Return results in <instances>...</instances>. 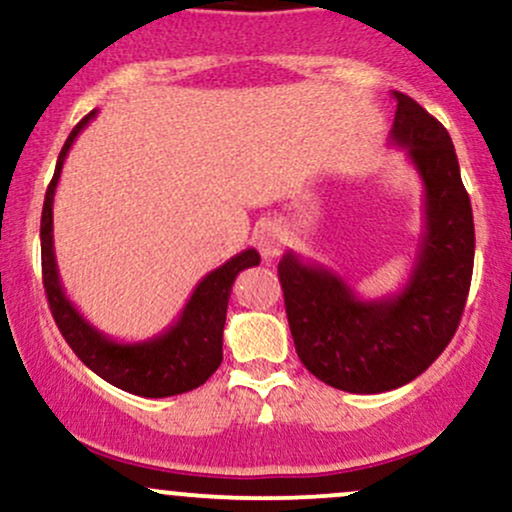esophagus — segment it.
<instances>
[{
    "label": "esophagus",
    "instance_id": "34e87169",
    "mask_svg": "<svg viewBox=\"0 0 512 512\" xmlns=\"http://www.w3.org/2000/svg\"><path fill=\"white\" fill-rule=\"evenodd\" d=\"M255 243H257V248H260L264 260H274V257L279 255L281 248H284V243H286L284 228H281L279 223H274V221L264 223V226L257 228Z\"/></svg>",
    "mask_w": 512,
    "mask_h": 512
}]
</instances>
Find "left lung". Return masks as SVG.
Here are the masks:
<instances>
[{
	"label": "left lung",
	"instance_id": "obj_1",
	"mask_svg": "<svg viewBox=\"0 0 512 512\" xmlns=\"http://www.w3.org/2000/svg\"><path fill=\"white\" fill-rule=\"evenodd\" d=\"M392 96L390 139L407 149L424 182V233L404 289L363 301L322 264L291 250L279 262L298 358L322 383L356 395L419 378L455 337L472 284V204L448 129L407 93Z\"/></svg>",
	"mask_w": 512,
	"mask_h": 512
}]
</instances>
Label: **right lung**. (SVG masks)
Returning a JSON list of instances; mask_svg holds the SVG:
<instances>
[{"label": "right lung", "mask_w": 512, "mask_h": 512, "mask_svg": "<svg viewBox=\"0 0 512 512\" xmlns=\"http://www.w3.org/2000/svg\"><path fill=\"white\" fill-rule=\"evenodd\" d=\"M98 110H91L72 129L57 158L48 192H45L43 219H40V255H43V284L48 303L60 327L62 337L72 351L96 375L120 390L139 397H173L204 385L223 361V325H226L228 298L236 276L243 269L260 264L257 250H243L219 269L209 272L192 291L190 301L178 320L154 339L146 342H115L98 332L79 310L74 308L62 289L57 272L55 245H52V202L60 182L64 158L72 149L74 139Z\"/></svg>", "instance_id": "right-lung-1"}]
</instances>
